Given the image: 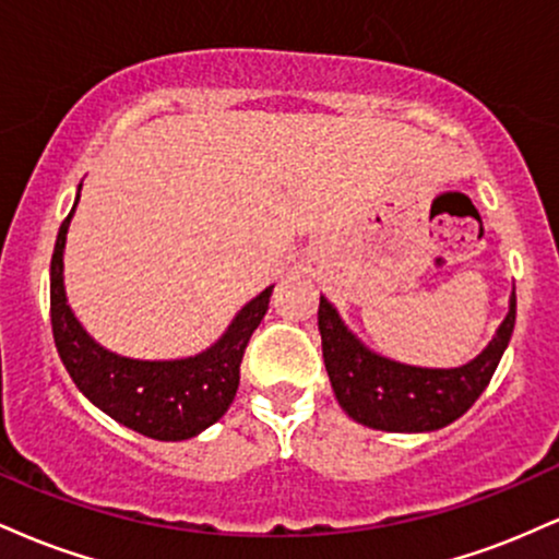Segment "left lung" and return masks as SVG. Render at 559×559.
<instances>
[{
	"label": "left lung",
	"mask_w": 559,
	"mask_h": 559,
	"mask_svg": "<svg viewBox=\"0 0 559 559\" xmlns=\"http://www.w3.org/2000/svg\"><path fill=\"white\" fill-rule=\"evenodd\" d=\"M318 329L333 394L352 420L389 433L439 431L463 418L489 386L515 329V288L489 346L460 368H418L378 355L346 329L325 297H320Z\"/></svg>",
	"instance_id": "left-lung-1"
}]
</instances>
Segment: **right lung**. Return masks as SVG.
Returning a JSON list of instances; mask_svg holds the SVG:
<instances>
[{"mask_svg":"<svg viewBox=\"0 0 559 559\" xmlns=\"http://www.w3.org/2000/svg\"><path fill=\"white\" fill-rule=\"evenodd\" d=\"M73 210L62 221L49 267V310L60 360L73 383L120 426L157 441H183L226 415L239 389V368L249 336L265 318L273 286L241 307L223 336L199 355L181 360H133L115 355L88 336L66 297V241Z\"/></svg>","mask_w":559,"mask_h":559,"instance_id":"obj_1","label":"right lung"}]
</instances>
